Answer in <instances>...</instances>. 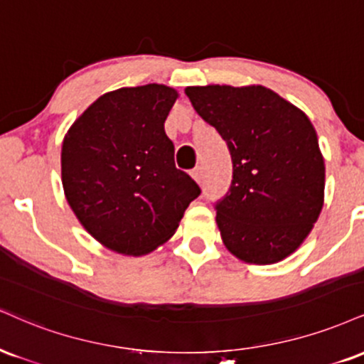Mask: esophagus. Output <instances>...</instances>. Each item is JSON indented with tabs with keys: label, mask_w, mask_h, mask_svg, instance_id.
Returning <instances> with one entry per match:
<instances>
[{
	"label": "esophagus",
	"mask_w": 364,
	"mask_h": 364,
	"mask_svg": "<svg viewBox=\"0 0 364 364\" xmlns=\"http://www.w3.org/2000/svg\"><path fill=\"white\" fill-rule=\"evenodd\" d=\"M191 176H193L196 183H201L203 181V171H201V168H195L193 171H191Z\"/></svg>",
	"instance_id": "esophagus-1"
}]
</instances>
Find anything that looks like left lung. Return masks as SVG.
Instances as JSON below:
<instances>
[{
	"label": "left lung",
	"mask_w": 364,
	"mask_h": 364,
	"mask_svg": "<svg viewBox=\"0 0 364 364\" xmlns=\"http://www.w3.org/2000/svg\"><path fill=\"white\" fill-rule=\"evenodd\" d=\"M185 93L230 151L232 183L215 203L225 247L254 264L284 259L323 205L326 168L312 122L259 85L190 86Z\"/></svg>",
	"instance_id": "obj_1"
}]
</instances>
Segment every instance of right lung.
Wrapping results in <instances>:
<instances>
[{
    "instance_id": "add662e5",
    "label": "right lung",
    "mask_w": 364,
    "mask_h": 364,
    "mask_svg": "<svg viewBox=\"0 0 364 364\" xmlns=\"http://www.w3.org/2000/svg\"><path fill=\"white\" fill-rule=\"evenodd\" d=\"M176 98V90L156 82L120 87L100 96L65 134V198L81 225L112 251H154L201 193L174 166V146L164 132Z\"/></svg>"
}]
</instances>
